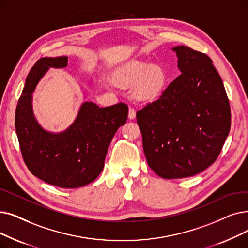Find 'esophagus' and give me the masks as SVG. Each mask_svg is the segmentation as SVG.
Segmentation results:
<instances>
[{
  "label": "esophagus",
  "mask_w": 248,
  "mask_h": 248,
  "mask_svg": "<svg viewBox=\"0 0 248 248\" xmlns=\"http://www.w3.org/2000/svg\"><path fill=\"white\" fill-rule=\"evenodd\" d=\"M135 117H136V111L133 107H130V108H128V118H130V120H134Z\"/></svg>",
  "instance_id": "esophagus-1"
}]
</instances>
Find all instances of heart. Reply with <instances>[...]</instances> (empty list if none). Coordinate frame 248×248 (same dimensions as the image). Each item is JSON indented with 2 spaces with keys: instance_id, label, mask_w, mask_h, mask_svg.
<instances>
[{
  "instance_id": "b5f03b06",
  "label": "heart",
  "mask_w": 248,
  "mask_h": 248,
  "mask_svg": "<svg viewBox=\"0 0 248 248\" xmlns=\"http://www.w3.org/2000/svg\"><path fill=\"white\" fill-rule=\"evenodd\" d=\"M167 73L160 66L135 61L115 73V80L122 86L135 85V94L141 100H153L162 94L167 83Z\"/></svg>"
}]
</instances>
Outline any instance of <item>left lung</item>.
I'll return each instance as SVG.
<instances>
[{
	"instance_id": "left-lung-1",
	"label": "left lung",
	"mask_w": 248,
	"mask_h": 248,
	"mask_svg": "<svg viewBox=\"0 0 248 248\" xmlns=\"http://www.w3.org/2000/svg\"><path fill=\"white\" fill-rule=\"evenodd\" d=\"M172 50L181 74L137 112L148 165L166 179L196 175L212 165L231 125L229 100L212 60L185 46Z\"/></svg>"
}]
</instances>
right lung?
<instances>
[{
	"instance_id": "1",
	"label": "right lung",
	"mask_w": 248,
	"mask_h": 248,
	"mask_svg": "<svg viewBox=\"0 0 248 248\" xmlns=\"http://www.w3.org/2000/svg\"><path fill=\"white\" fill-rule=\"evenodd\" d=\"M68 66V57L41 58L30 70L15 114V127L24 162L46 184L62 188L89 185L100 174L111 140L127 118L124 102L99 107L85 101L75 122L62 133L42 128L32 110V93L49 68Z\"/></svg>"
}]
</instances>
